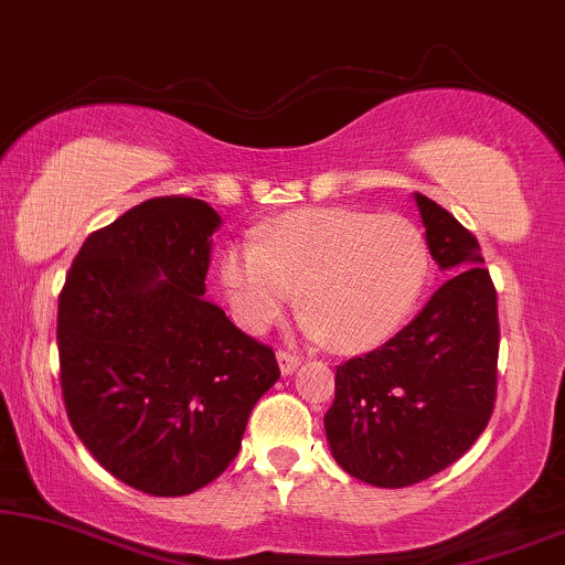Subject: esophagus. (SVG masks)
Listing matches in <instances>:
<instances>
[{"mask_svg": "<svg viewBox=\"0 0 565 565\" xmlns=\"http://www.w3.org/2000/svg\"><path fill=\"white\" fill-rule=\"evenodd\" d=\"M277 362H280V373L290 375V373H296V367L300 365V358L288 350H277Z\"/></svg>", "mask_w": 565, "mask_h": 565, "instance_id": "1", "label": "esophagus"}]
</instances>
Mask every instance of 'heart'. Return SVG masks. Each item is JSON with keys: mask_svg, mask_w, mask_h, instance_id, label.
<instances>
[{"mask_svg": "<svg viewBox=\"0 0 565 565\" xmlns=\"http://www.w3.org/2000/svg\"><path fill=\"white\" fill-rule=\"evenodd\" d=\"M429 275V244L414 221L352 207L282 215L223 254L221 282L234 319L259 334L288 306L339 350L381 344L412 313Z\"/></svg>", "mask_w": 565, "mask_h": 565, "instance_id": "b5f03b06", "label": "heart"}]
</instances>
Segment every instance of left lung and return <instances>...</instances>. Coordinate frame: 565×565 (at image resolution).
Wrapping results in <instances>:
<instances>
[{
	"instance_id": "obj_1",
	"label": "left lung",
	"mask_w": 565,
	"mask_h": 565,
	"mask_svg": "<svg viewBox=\"0 0 565 565\" xmlns=\"http://www.w3.org/2000/svg\"><path fill=\"white\" fill-rule=\"evenodd\" d=\"M431 259L450 275L396 337L337 367L323 416L347 473L404 489L452 466L481 437L497 401V288L478 238L414 192Z\"/></svg>"
}]
</instances>
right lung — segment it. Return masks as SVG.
<instances>
[{
  "label": "right lung",
  "mask_w": 565,
  "mask_h": 565,
  "mask_svg": "<svg viewBox=\"0 0 565 565\" xmlns=\"http://www.w3.org/2000/svg\"><path fill=\"white\" fill-rule=\"evenodd\" d=\"M221 215L153 198L82 244L58 296L61 391L95 460L151 497H184L236 458L280 367L205 300Z\"/></svg>",
  "instance_id": "add662e5"
}]
</instances>
